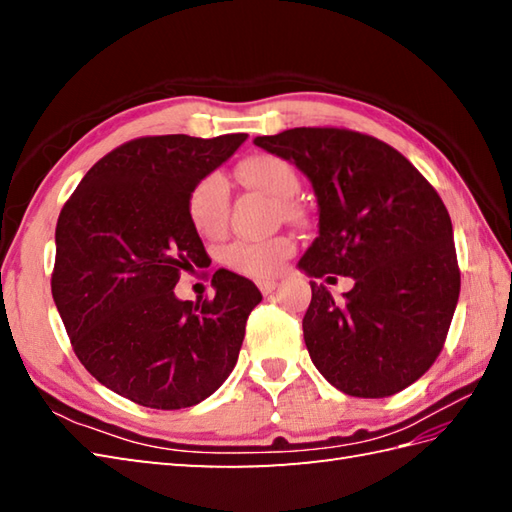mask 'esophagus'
<instances>
[{
  "label": "esophagus",
  "mask_w": 512,
  "mask_h": 512,
  "mask_svg": "<svg viewBox=\"0 0 512 512\" xmlns=\"http://www.w3.org/2000/svg\"><path fill=\"white\" fill-rule=\"evenodd\" d=\"M259 290L264 292V295H270V292H273L275 288H277V281L275 279H270V281H259Z\"/></svg>",
  "instance_id": "obj_1"
}]
</instances>
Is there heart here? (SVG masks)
I'll return each mask as SVG.
<instances>
[{
  "label": "heart",
  "instance_id": "1",
  "mask_svg": "<svg viewBox=\"0 0 512 512\" xmlns=\"http://www.w3.org/2000/svg\"><path fill=\"white\" fill-rule=\"evenodd\" d=\"M237 178L246 187L264 191L281 200V211L295 217L299 213L295 198L301 180L297 169L286 158L275 154L248 156L237 165ZM187 215L191 226L202 237H220L228 222V184L220 173H209L193 184L187 198ZM295 253L290 237H270L259 242H233L224 250V264L244 277L266 281L275 277L288 257Z\"/></svg>",
  "mask_w": 512,
  "mask_h": 512
}]
</instances>
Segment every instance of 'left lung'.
Segmentation results:
<instances>
[{
	"mask_svg": "<svg viewBox=\"0 0 512 512\" xmlns=\"http://www.w3.org/2000/svg\"><path fill=\"white\" fill-rule=\"evenodd\" d=\"M255 145L295 162L317 195L319 237L299 268L354 277L343 299L310 281L312 363L347 396L385 398L416 383L442 352L460 297L438 191L400 151L345 127H295Z\"/></svg>",
	"mask_w": 512,
	"mask_h": 512,
	"instance_id": "obj_1",
	"label": "left lung"
}]
</instances>
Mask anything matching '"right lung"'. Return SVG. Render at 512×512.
I'll return each instance as SVG.
<instances>
[{
	"label": "right lung",
	"mask_w": 512,
	"mask_h": 512,
	"mask_svg": "<svg viewBox=\"0 0 512 512\" xmlns=\"http://www.w3.org/2000/svg\"><path fill=\"white\" fill-rule=\"evenodd\" d=\"M246 134L143 136L85 173L57 222L52 297L83 367L107 389L151 409L209 398L237 363L253 281L213 275L215 297L173 295L206 250L187 215L189 191Z\"/></svg>",
	"instance_id": "obj_1"
}]
</instances>
